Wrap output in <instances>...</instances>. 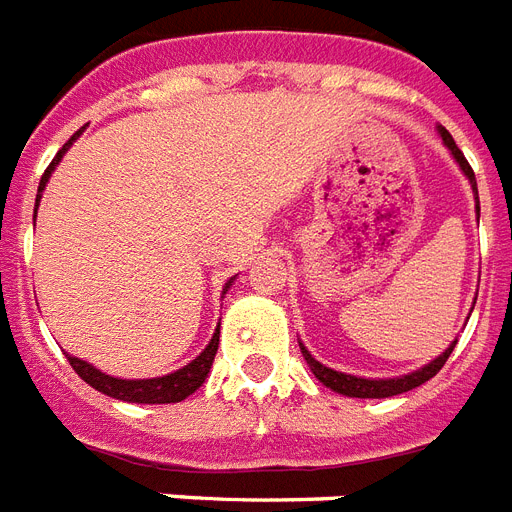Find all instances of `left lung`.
<instances>
[{"label":"left lung","mask_w":512,"mask_h":512,"mask_svg":"<svg viewBox=\"0 0 512 512\" xmlns=\"http://www.w3.org/2000/svg\"><path fill=\"white\" fill-rule=\"evenodd\" d=\"M441 140H444V145L452 150V155L457 158V163H460V169L465 171V177L470 179V185H473V192H476V200H478V190H476V174H473V169H470V163L465 161L463 150L455 145V140H452V134L447 132V129H441ZM457 343V341H455ZM455 343L449 346L444 354H441L439 359H433L431 365H425L423 370L418 372H410V375H402V378H388V380H367V378H354V375H343V372H335L330 370V367L320 365L317 359L309 354V351L301 346V354H304V359L309 362V367H312V372L320 378V383H325L327 388H333V391H338V394L343 396H357V399H386V396H396V394H404V391H410V388L415 386H423L425 380H431L436 372L444 367V362L449 359V354H452V349H455Z\"/></svg>","instance_id":"8db88e82"}]
</instances>
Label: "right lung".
Segmentation results:
<instances>
[{
	"instance_id": "obj_1",
	"label": "right lung",
	"mask_w": 512,
	"mask_h": 512,
	"mask_svg": "<svg viewBox=\"0 0 512 512\" xmlns=\"http://www.w3.org/2000/svg\"><path fill=\"white\" fill-rule=\"evenodd\" d=\"M81 132H76L71 140L65 142L57 155L52 158V163L47 166V171L42 174V182H39V195H36V206H39V198H42V190L47 187V179L52 174V169L57 166V161L63 158V153L73 145V140L79 137ZM230 288V282H227ZM216 349H219V327H216L214 338L208 343L200 357H195L190 365H185L182 370L171 372V375H163V378H150V380H121V378H110L105 372L94 370L92 365H87L84 359H76L71 354H65L71 367L79 372L81 380H87L89 386L102 391V394L113 396V399H124V402H137V404H171V402H182L192 391H198L200 383L206 380L208 370L214 365Z\"/></svg>"
}]
</instances>
